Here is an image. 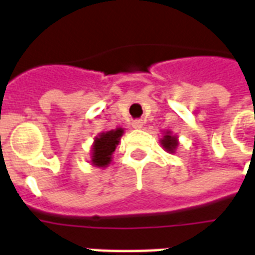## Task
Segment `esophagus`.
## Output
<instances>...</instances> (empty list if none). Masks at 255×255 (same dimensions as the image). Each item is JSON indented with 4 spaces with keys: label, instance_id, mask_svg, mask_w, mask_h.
Wrapping results in <instances>:
<instances>
[{
    "label": "esophagus",
    "instance_id": "obj_1",
    "mask_svg": "<svg viewBox=\"0 0 255 255\" xmlns=\"http://www.w3.org/2000/svg\"><path fill=\"white\" fill-rule=\"evenodd\" d=\"M131 125H133V128H134V129H142L143 122L142 121L137 120V121H133V124H131Z\"/></svg>",
    "mask_w": 255,
    "mask_h": 255
}]
</instances>
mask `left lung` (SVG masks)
<instances>
[{"label":"left lung","mask_w":255,"mask_h":255,"mask_svg":"<svg viewBox=\"0 0 255 255\" xmlns=\"http://www.w3.org/2000/svg\"><path fill=\"white\" fill-rule=\"evenodd\" d=\"M160 143H161V146L164 148L165 152L176 153V149L179 146V137L172 134V131H169V130H165V131H162Z\"/></svg>","instance_id":"1"}]
</instances>
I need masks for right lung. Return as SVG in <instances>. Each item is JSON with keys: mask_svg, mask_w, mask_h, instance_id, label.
Listing matches in <instances>:
<instances>
[{"mask_svg": "<svg viewBox=\"0 0 255 255\" xmlns=\"http://www.w3.org/2000/svg\"><path fill=\"white\" fill-rule=\"evenodd\" d=\"M124 128L107 130L99 133L98 137H95L91 146V157L90 164L98 168H106L113 160V153L116 150L117 145L120 143L121 137L124 135Z\"/></svg>", "mask_w": 255, "mask_h": 255, "instance_id": "obj_1", "label": "right lung"}]
</instances>
